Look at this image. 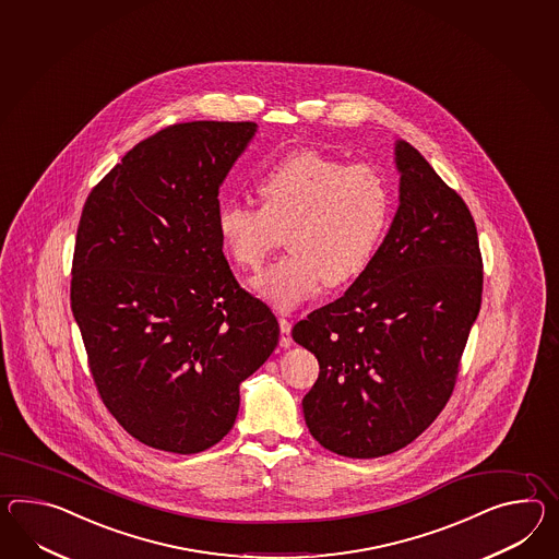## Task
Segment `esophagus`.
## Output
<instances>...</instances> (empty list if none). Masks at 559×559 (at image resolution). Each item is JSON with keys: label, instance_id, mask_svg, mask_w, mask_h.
Returning <instances> with one entry per match:
<instances>
[{"label": "esophagus", "instance_id": "34e87169", "mask_svg": "<svg viewBox=\"0 0 559 559\" xmlns=\"http://www.w3.org/2000/svg\"><path fill=\"white\" fill-rule=\"evenodd\" d=\"M278 328H281V347H290L293 345V337H290V321L281 319L278 321Z\"/></svg>", "mask_w": 559, "mask_h": 559}]
</instances>
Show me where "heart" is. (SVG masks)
<instances>
[{"label":"heart","mask_w":559,"mask_h":559,"mask_svg":"<svg viewBox=\"0 0 559 559\" xmlns=\"http://www.w3.org/2000/svg\"><path fill=\"white\" fill-rule=\"evenodd\" d=\"M259 205L226 202L219 242L240 269H259L286 234L290 254L252 278V290L290 311L325 285H352L368 271L392 218V193L376 167L319 151L283 157L260 178Z\"/></svg>","instance_id":"b5f03b06"}]
</instances>
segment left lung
<instances>
[{
    "label": "left lung",
    "instance_id": "8db88e82",
    "mask_svg": "<svg viewBox=\"0 0 559 559\" xmlns=\"http://www.w3.org/2000/svg\"><path fill=\"white\" fill-rule=\"evenodd\" d=\"M397 210L368 271L293 328L319 378L309 432L349 459L408 447L447 406L483 295L477 228L463 198L409 143H394Z\"/></svg>",
    "mask_w": 559,
    "mask_h": 559
}]
</instances>
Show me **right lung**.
<instances>
[{"label":"right lung","instance_id":"obj_1","mask_svg":"<svg viewBox=\"0 0 559 559\" xmlns=\"http://www.w3.org/2000/svg\"><path fill=\"white\" fill-rule=\"evenodd\" d=\"M257 123L193 121L141 141L91 191L72 314L98 394L151 449L195 454L230 432L240 383L278 343L273 311L224 259L219 186Z\"/></svg>","mask_w":559,"mask_h":559}]
</instances>
